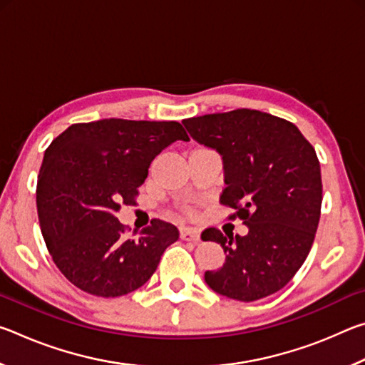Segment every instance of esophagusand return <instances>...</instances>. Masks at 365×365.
Instances as JSON below:
<instances>
[{"label": "esophagus", "instance_id": "1", "mask_svg": "<svg viewBox=\"0 0 365 365\" xmlns=\"http://www.w3.org/2000/svg\"><path fill=\"white\" fill-rule=\"evenodd\" d=\"M180 238L185 240V242L197 243V242H200V232L195 230V228H182Z\"/></svg>", "mask_w": 365, "mask_h": 365}]
</instances>
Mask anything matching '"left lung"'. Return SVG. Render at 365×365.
Masks as SVG:
<instances>
[{
    "instance_id": "left-lung-1",
    "label": "left lung",
    "mask_w": 365,
    "mask_h": 365,
    "mask_svg": "<svg viewBox=\"0 0 365 365\" xmlns=\"http://www.w3.org/2000/svg\"><path fill=\"white\" fill-rule=\"evenodd\" d=\"M182 123L191 138L220 154L227 185L220 202L237 209L248 227V235L235 238L215 228L202 232V242L219 243L225 252L205 282L245 302L277 293L304 264L317 232L322 177L312 145L294 123L255 109Z\"/></svg>"
}]
</instances>
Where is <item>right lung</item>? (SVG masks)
<instances>
[{"mask_svg":"<svg viewBox=\"0 0 365 365\" xmlns=\"http://www.w3.org/2000/svg\"><path fill=\"white\" fill-rule=\"evenodd\" d=\"M177 140H190L178 122L103 119L73 123L48 146L36 209L49 255L72 285L117 298L151 279L177 227L154 219L125 238L115 214L133 205L153 159Z\"/></svg>","mask_w":365,"mask_h":365,"instance_id":"right-lung-1","label":"right lung"}]
</instances>
